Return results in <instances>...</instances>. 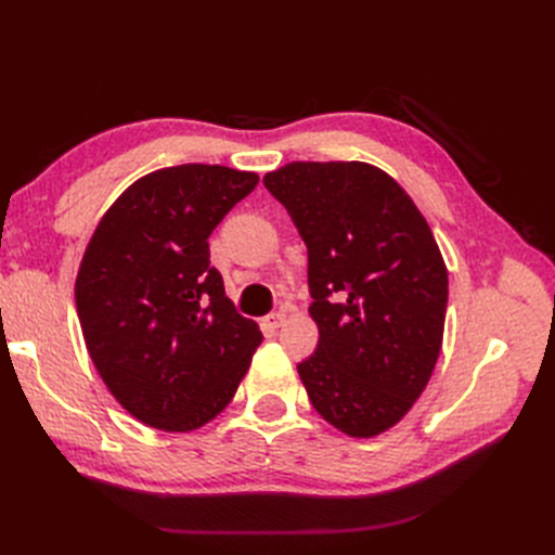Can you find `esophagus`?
I'll use <instances>...</instances> for the list:
<instances>
[{
  "label": "esophagus",
  "instance_id": "34e87169",
  "mask_svg": "<svg viewBox=\"0 0 555 555\" xmlns=\"http://www.w3.org/2000/svg\"><path fill=\"white\" fill-rule=\"evenodd\" d=\"M282 324H284V312H273L263 319V328L268 331H278Z\"/></svg>",
  "mask_w": 555,
  "mask_h": 555
}]
</instances>
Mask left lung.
<instances>
[{"instance_id":"left-lung-1","label":"left lung","mask_w":555,"mask_h":555,"mask_svg":"<svg viewBox=\"0 0 555 555\" xmlns=\"http://www.w3.org/2000/svg\"><path fill=\"white\" fill-rule=\"evenodd\" d=\"M308 247L312 408L349 438L396 426L438 363L447 266L408 192L365 162H292L263 176Z\"/></svg>"}]
</instances>
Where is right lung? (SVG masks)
<instances>
[{
	"label": "right lung",
	"mask_w": 555,
	"mask_h": 555,
	"mask_svg": "<svg viewBox=\"0 0 555 555\" xmlns=\"http://www.w3.org/2000/svg\"><path fill=\"white\" fill-rule=\"evenodd\" d=\"M259 176L182 164L139 178L96 224L76 278L90 359L141 424L188 433L236 393L261 345L210 266L208 238Z\"/></svg>",
	"instance_id": "1"
}]
</instances>
